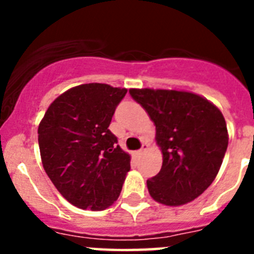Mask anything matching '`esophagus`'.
<instances>
[{
  "mask_svg": "<svg viewBox=\"0 0 254 254\" xmlns=\"http://www.w3.org/2000/svg\"><path fill=\"white\" fill-rule=\"evenodd\" d=\"M147 147H149V145H147V143H145V142H143V143H142V146H141V149L138 150V152H140V154H142L143 151H146V150H147Z\"/></svg>",
  "mask_w": 254,
  "mask_h": 254,
  "instance_id": "esophagus-1",
  "label": "esophagus"
}]
</instances>
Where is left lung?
I'll use <instances>...</instances> for the list:
<instances>
[{"label": "left lung", "mask_w": 254, "mask_h": 254, "mask_svg": "<svg viewBox=\"0 0 254 254\" xmlns=\"http://www.w3.org/2000/svg\"><path fill=\"white\" fill-rule=\"evenodd\" d=\"M156 127L163 152L160 172L147 181L155 201L181 206L202 194L219 173L228 149V128L221 112L188 91L131 89Z\"/></svg>", "instance_id": "8db88e82"}]
</instances>
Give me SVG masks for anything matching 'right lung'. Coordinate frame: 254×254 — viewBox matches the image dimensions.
Returning a JSON list of instances; mask_svg holds the SVG:
<instances>
[{
    "instance_id": "right-lung-1",
    "label": "right lung",
    "mask_w": 254,
    "mask_h": 254,
    "mask_svg": "<svg viewBox=\"0 0 254 254\" xmlns=\"http://www.w3.org/2000/svg\"><path fill=\"white\" fill-rule=\"evenodd\" d=\"M127 89L84 84L61 94L38 127L47 176L69 203L104 210L117 201L131 156L108 128Z\"/></svg>"
}]
</instances>
